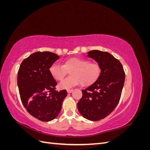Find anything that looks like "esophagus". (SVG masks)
<instances>
[{
	"mask_svg": "<svg viewBox=\"0 0 150 150\" xmlns=\"http://www.w3.org/2000/svg\"><path fill=\"white\" fill-rule=\"evenodd\" d=\"M72 91H73V89H67V92L68 93H72Z\"/></svg>",
	"mask_w": 150,
	"mask_h": 150,
	"instance_id": "34e87169",
	"label": "esophagus"
}]
</instances>
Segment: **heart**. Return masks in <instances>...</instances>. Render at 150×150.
<instances>
[{
  "label": "heart",
  "instance_id": "b5f03b06",
  "mask_svg": "<svg viewBox=\"0 0 150 150\" xmlns=\"http://www.w3.org/2000/svg\"><path fill=\"white\" fill-rule=\"evenodd\" d=\"M101 66L97 62H91L86 59L72 57L66 60L63 65L54 63L49 68L50 73L57 81H61L70 72L71 76L59 84L61 89H67L78 85L92 84L101 74Z\"/></svg>",
  "mask_w": 150,
  "mask_h": 150
}]
</instances>
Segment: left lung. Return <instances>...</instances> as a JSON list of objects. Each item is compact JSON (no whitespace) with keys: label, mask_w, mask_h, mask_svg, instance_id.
I'll list each match as a JSON object with an SVG mask.
<instances>
[{"label":"left lung","mask_w":150,"mask_h":150,"mask_svg":"<svg viewBox=\"0 0 150 150\" xmlns=\"http://www.w3.org/2000/svg\"><path fill=\"white\" fill-rule=\"evenodd\" d=\"M101 66L98 79L85 89L77 104L78 109L86 119L99 121L115 110L121 98L125 73L120 61L107 52L93 50L88 52Z\"/></svg>","instance_id":"8db88e82"}]
</instances>
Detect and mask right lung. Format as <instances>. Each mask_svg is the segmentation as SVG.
<instances>
[{"label": "right lung", "mask_w": 150, "mask_h": 150, "mask_svg": "<svg viewBox=\"0 0 150 150\" xmlns=\"http://www.w3.org/2000/svg\"><path fill=\"white\" fill-rule=\"evenodd\" d=\"M59 56L51 52H36L22 62L17 74V85L21 101L35 118L50 121L60 112L66 89L56 90L57 82L49 68Z\"/></svg>", "instance_id": "obj_1"}]
</instances>
